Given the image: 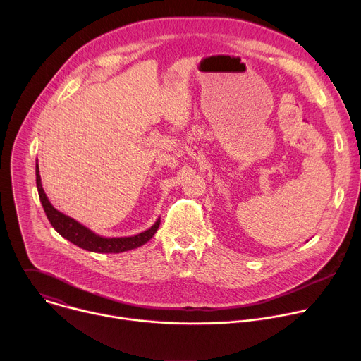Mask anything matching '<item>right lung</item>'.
Listing matches in <instances>:
<instances>
[{
  "mask_svg": "<svg viewBox=\"0 0 361 361\" xmlns=\"http://www.w3.org/2000/svg\"><path fill=\"white\" fill-rule=\"evenodd\" d=\"M35 181H37V190L39 195V201L42 204V209L45 212V216L51 226L54 227V230L64 237L66 240L71 241L77 247L92 251V252H123V251H130L134 248H138L144 245L149 238L154 237V234L157 233L160 227V219L154 223L148 230L138 233L135 235L130 237H102L92 230L87 228L77 220L66 216L64 213L59 212L54 209V205L48 201L47 194L44 192L42 184H41V177H39V169H38V160L35 163Z\"/></svg>",
  "mask_w": 361,
  "mask_h": 361,
  "instance_id": "right-lung-1",
  "label": "right lung"
}]
</instances>
